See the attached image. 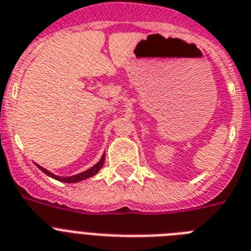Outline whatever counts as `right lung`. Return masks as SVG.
<instances>
[{"mask_svg": "<svg viewBox=\"0 0 251 251\" xmlns=\"http://www.w3.org/2000/svg\"><path fill=\"white\" fill-rule=\"evenodd\" d=\"M103 163H104V154L102 155V158L100 159V162H98V163H96L93 167L89 168V170H86V171L81 172V174H77V175H74V176H70V177H62V176H57V175H53L52 172H50L48 170H46V168L41 167L39 165H37V167L39 168L42 172H44V174L47 175V176L54 178V180H58V181H61V182H67V184H74V182H79V181H83V180H85V178H89V177H92V176H94V175L100 171V168H102Z\"/></svg>", "mask_w": 251, "mask_h": 251, "instance_id": "obj_1", "label": "right lung"}]
</instances>
